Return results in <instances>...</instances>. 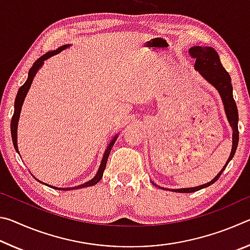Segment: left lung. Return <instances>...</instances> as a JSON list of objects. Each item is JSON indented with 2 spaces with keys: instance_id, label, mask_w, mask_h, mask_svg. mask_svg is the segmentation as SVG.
Wrapping results in <instances>:
<instances>
[{
  "instance_id": "obj_1",
  "label": "left lung",
  "mask_w": 250,
  "mask_h": 250,
  "mask_svg": "<svg viewBox=\"0 0 250 250\" xmlns=\"http://www.w3.org/2000/svg\"><path fill=\"white\" fill-rule=\"evenodd\" d=\"M191 57L195 59V69L200 71V74L204 77L207 82L210 83L218 90L219 95L222 97L224 107H225L227 119L232 128V147L229 158H228L225 167L222 168V171L215 176L214 180H211L208 183L204 185L197 186V188H181V189H172L177 193H192L202 189L207 186L215 183L219 176L222 175L223 171L225 170L229 161L234 158L235 152L238 146L239 132H238V111H237V105L232 97V86L231 79L229 74L224 68L221 61H219L218 54L215 52V49L211 47H202V46H194L188 50Z\"/></svg>"
}]
</instances>
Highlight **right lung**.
<instances>
[{"label": "right lung", "mask_w": 250, "mask_h": 250, "mask_svg": "<svg viewBox=\"0 0 250 250\" xmlns=\"http://www.w3.org/2000/svg\"><path fill=\"white\" fill-rule=\"evenodd\" d=\"M67 47V45H64L62 46V47H59L58 49L54 50V52H48L46 53L45 55H43V56L40 57L37 61L34 62V65L31 67V69H29L28 71V77H27V80L25 82V83L23 84V86L20 87V89L18 91V95H16V98H15V104H14V113H13V117H12V121H11V133H12V140H13V145H14V147L15 150L19 152L18 150V140H16V135H18V122H19V118H20V113H21V109H22V104H23V101H24V98L25 96H26L27 91L29 89V87H31V84L33 83V78L34 76H35L36 71L40 69V67L42 66V64H43V62L46 61V59L54 56V55L58 54L61 50L65 49ZM116 141V137L113 140L110 142L109 146L107 147V150H105L104 154V158H103V161H101V164H100V167L98 172H97L96 176L94 177V179L90 180L89 182H87V183L84 184H82V185H78L76 186V188H71V189H75V188H88V186H92L98 183V182L101 180V177H103V174H104V171L105 168V164H107V161H108V156L110 154V151H111V147L113 146V143H115ZM50 186V185H49ZM53 188V186H52ZM56 188V189H70V188Z\"/></svg>", "instance_id": "1"}]
</instances>
